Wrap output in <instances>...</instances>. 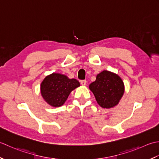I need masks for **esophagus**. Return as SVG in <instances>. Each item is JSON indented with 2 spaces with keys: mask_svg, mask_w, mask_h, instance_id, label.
Wrapping results in <instances>:
<instances>
[{
  "mask_svg": "<svg viewBox=\"0 0 159 159\" xmlns=\"http://www.w3.org/2000/svg\"><path fill=\"white\" fill-rule=\"evenodd\" d=\"M80 84H82V86H85L86 84V80H80Z\"/></svg>",
  "mask_w": 159,
  "mask_h": 159,
  "instance_id": "esophagus-1",
  "label": "esophagus"
}]
</instances>
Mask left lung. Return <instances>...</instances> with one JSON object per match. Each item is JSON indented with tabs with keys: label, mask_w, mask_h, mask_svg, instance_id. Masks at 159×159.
Returning <instances> with one entry per match:
<instances>
[{
	"label": "left lung",
	"mask_w": 159,
	"mask_h": 159,
	"mask_svg": "<svg viewBox=\"0 0 159 159\" xmlns=\"http://www.w3.org/2000/svg\"><path fill=\"white\" fill-rule=\"evenodd\" d=\"M98 104L103 108L114 107L119 103L124 93V85L120 77L103 70L97 75L96 80L90 84Z\"/></svg>",
	"instance_id": "1"
}]
</instances>
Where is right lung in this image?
Returning <instances> with one entry per match:
<instances>
[{
  "mask_svg": "<svg viewBox=\"0 0 159 159\" xmlns=\"http://www.w3.org/2000/svg\"><path fill=\"white\" fill-rule=\"evenodd\" d=\"M80 86L75 79H69L59 73L47 76L41 84V94L48 104L53 107L62 106L73 90Z\"/></svg>",
  "mask_w": 159,
  "mask_h": 159,
  "instance_id": "add662e5",
  "label": "right lung"
}]
</instances>
